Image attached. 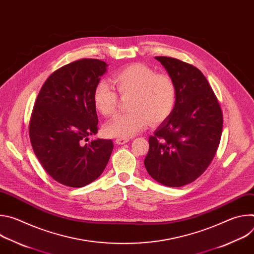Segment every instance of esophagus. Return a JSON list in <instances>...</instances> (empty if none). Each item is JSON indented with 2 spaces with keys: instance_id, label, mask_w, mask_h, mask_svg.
<instances>
[{
  "instance_id": "1",
  "label": "esophagus",
  "mask_w": 254,
  "mask_h": 254,
  "mask_svg": "<svg viewBox=\"0 0 254 254\" xmlns=\"http://www.w3.org/2000/svg\"><path fill=\"white\" fill-rule=\"evenodd\" d=\"M128 140H129L128 138H117V139H116V142H117L118 144H125V143H127Z\"/></svg>"
}]
</instances>
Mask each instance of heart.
Instances as JSON below:
<instances>
[{
	"instance_id": "b5f03b06",
	"label": "heart",
	"mask_w": 254,
	"mask_h": 254,
	"mask_svg": "<svg viewBox=\"0 0 254 254\" xmlns=\"http://www.w3.org/2000/svg\"><path fill=\"white\" fill-rule=\"evenodd\" d=\"M114 82L122 97H128L127 114L116 116L107 122L103 131L107 136L128 138L141 131L150 123L165 122L176 103V86L172 78L157 74L151 67L134 63L114 75ZM119 97L106 81L97 83L93 91V104L102 116H111L118 106Z\"/></svg>"
}]
</instances>
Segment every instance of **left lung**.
<instances>
[{"label": "left lung", "mask_w": 254, "mask_h": 254, "mask_svg": "<svg viewBox=\"0 0 254 254\" xmlns=\"http://www.w3.org/2000/svg\"><path fill=\"white\" fill-rule=\"evenodd\" d=\"M176 86L171 116L149 137L144 159L149 175L168 187L192 183L210 165L218 149L223 116L209 82L195 66L158 56Z\"/></svg>", "instance_id": "left-lung-1"}]
</instances>
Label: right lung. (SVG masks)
Returning <instances> with one entry per match:
<instances>
[{
    "label": "right lung",
    "instance_id": "obj_1",
    "mask_svg": "<svg viewBox=\"0 0 254 254\" xmlns=\"http://www.w3.org/2000/svg\"><path fill=\"white\" fill-rule=\"evenodd\" d=\"M107 64L98 59L69 63L48 77L36 99L29 134L45 171L62 185L80 188L104 171L114 150L112 139H92L98 119L93 91Z\"/></svg>",
    "mask_w": 254,
    "mask_h": 254
}]
</instances>
